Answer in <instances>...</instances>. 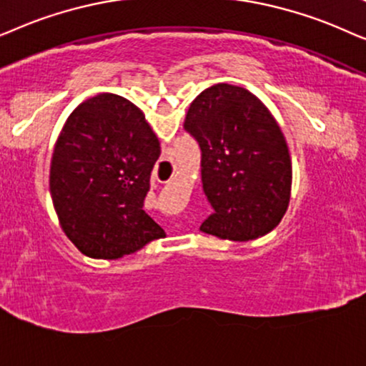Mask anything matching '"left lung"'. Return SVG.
I'll use <instances>...</instances> for the list:
<instances>
[{
    "mask_svg": "<svg viewBox=\"0 0 366 366\" xmlns=\"http://www.w3.org/2000/svg\"><path fill=\"white\" fill-rule=\"evenodd\" d=\"M184 129L202 152V187L214 212L201 231L219 239L252 241L288 211L291 157L266 105L242 86L217 84L196 97Z\"/></svg>",
    "mask_w": 366,
    "mask_h": 366,
    "instance_id": "1",
    "label": "left lung"
}]
</instances>
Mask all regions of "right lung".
<instances>
[{
    "mask_svg": "<svg viewBox=\"0 0 366 366\" xmlns=\"http://www.w3.org/2000/svg\"><path fill=\"white\" fill-rule=\"evenodd\" d=\"M160 155L139 107L100 94L68 117L55 144L50 192L66 237L90 257L117 259L164 236L144 211Z\"/></svg>",
    "mask_w": 366,
    "mask_h": 366,
    "instance_id": "1",
    "label": "right lung"
}]
</instances>
